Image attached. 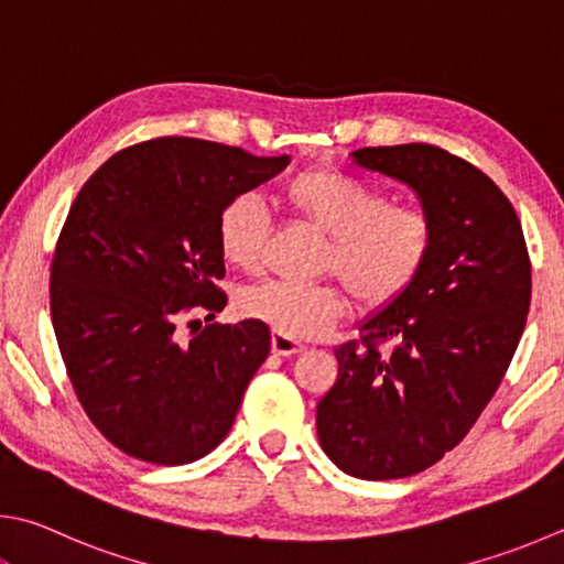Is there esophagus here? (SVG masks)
Here are the masks:
<instances>
[{
    "label": "esophagus",
    "mask_w": 564,
    "mask_h": 564,
    "mask_svg": "<svg viewBox=\"0 0 564 564\" xmlns=\"http://www.w3.org/2000/svg\"><path fill=\"white\" fill-rule=\"evenodd\" d=\"M271 347H273V355H281V357H291V355H299L305 350L301 343H295V340H291V337L279 335V333H273Z\"/></svg>",
    "instance_id": "34e87169"
}]
</instances>
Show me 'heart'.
<instances>
[{"label":"heart","instance_id":"b5f03b06","mask_svg":"<svg viewBox=\"0 0 564 564\" xmlns=\"http://www.w3.org/2000/svg\"><path fill=\"white\" fill-rule=\"evenodd\" d=\"M281 202L325 237L317 273L335 275L367 308L394 303L432 259L434 221L422 207L389 202L384 192L337 167L295 172L281 187ZM265 237L269 221L253 197L224 204L217 247L231 269L259 273ZM339 284L265 281L243 293L241 311L291 340H311L350 311V293Z\"/></svg>","mask_w":564,"mask_h":564}]
</instances>
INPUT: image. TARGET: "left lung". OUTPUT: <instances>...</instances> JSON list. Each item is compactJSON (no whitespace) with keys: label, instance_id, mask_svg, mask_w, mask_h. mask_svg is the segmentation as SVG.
<instances>
[{"label":"left lung","instance_id":"1","mask_svg":"<svg viewBox=\"0 0 564 564\" xmlns=\"http://www.w3.org/2000/svg\"><path fill=\"white\" fill-rule=\"evenodd\" d=\"M352 158L419 194L434 249L412 289L335 350L317 438L345 474L406 478L452 452L496 394L525 330L530 256L513 204L464 158L426 142Z\"/></svg>","mask_w":564,"mask_h":564}]
</instances>
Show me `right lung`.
Here are the masks:
<instances>
[{"label":"right lung","instance_id":"obj_1","mask_svg":"<svg viewBox=\"0 0 564 564\" xmlns=\"http://www.w3.org/2000/svg\"><path fill=\"white\" fill-rule=\"evenodd\" d=\"M289 162L155 138L116 152L80 187L51 261V321L80 406L122 454L182 466L229 434L271 333L261 321L199 327L192 313L214 321L227 305L224 204Z\"/></svg>","mask_w":564,"mask_h":564}]
</instances>
